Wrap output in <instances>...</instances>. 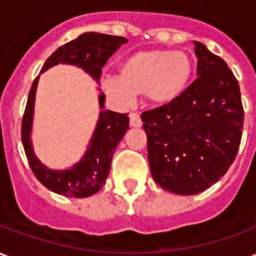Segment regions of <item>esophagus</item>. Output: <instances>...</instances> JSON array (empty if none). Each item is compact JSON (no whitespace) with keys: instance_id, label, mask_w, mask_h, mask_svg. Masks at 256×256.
<instances>
[{"instance_id":"esophagus-1","label":"esophagus","mask_w":256,"mask_h":256,"mask_svg":"<svg viewBox=\"0 0 256 256\" xmlns=\"http://www.w3.org/2000/svg\"><path fill=\"white\" fill-rule=\"evenodd\" d=\"M130 126L132 128H141V119H140V115L138 114H136V112H132L130 115Z\"/></svg>"}]
</instances>
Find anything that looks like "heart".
Wrapping results in <instances>:
<instances>
[{"label":"heart","instance_id":"b5f03b06","mask_svg":"<svg viewBox=\"0 0 256 256\" xmlns=\"http://www.w3.org/2000/svg\"><path fill=\"white\" fill-rule=\"evenodd\" d=\"M192 75V64L181 50H140L120 64V75H106L101 80L110 98L128 106L136 94H144L155 106H166L182 94Z\"/></svg>","mask_w":256,"mask_h":256}]
</instances>
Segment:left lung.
I'll use <instances>...</instances> for the list:
<instances>
[{
    "instance_id": "obj_1",
    "label": "left lung",
    "mask_w": 256,
    "mask_h": 256,
    "mask_svg": "<svg viewBox=\"0 0 256 256\" xmlns=\"http://www.w3.org/2000/svg\"><path fill=\"white\" fill-rule=\"evenodd\" d=\"M198 79L170 104L144 112L150 174L176 194H196L224 177L242 141L244 110L228 64L194 41Z\"/></svg>"
}]
</instances>
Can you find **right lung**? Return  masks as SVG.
Returning a JSON list of instances; mask_svg holds the SVG:
<instances>
[{
	"mask_svg": "<svg viewBox=\"0 0 256 256\" xmlns=\"http://www.w3.org/2000/svg\"><path fill=\"white\" fill-rule=\"evenodd\" d=\"M126 42L128 40L123 36H106L100 32H84L80 34L76 40L68 42L58 48V50H54L52 56H49L45 62L41 72H45L46 70L58 64H71L82 68L96 82H98L101 68L104 67L106 60ZM38 80L40 76H36L31 86L22 122V142L24 146L26 156L31 170L36 180L52 192L67 198L92 196L106 185L114 152L124 133L128 130V114H118L104 110L106 96L104 93H100V114L84 155L78 163H75L70 168L53 170L41 163V160L36 158L31 141Z\"/></svg>",
	"mask_w": 256,
	"mask_h": 256,
	"instance_id": "right-lung-1",
	"label": "right lung"
}]
</instances>
